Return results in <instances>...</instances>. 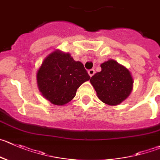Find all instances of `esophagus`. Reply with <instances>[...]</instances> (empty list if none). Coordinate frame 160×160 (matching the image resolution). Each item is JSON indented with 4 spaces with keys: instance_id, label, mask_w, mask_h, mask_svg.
<instances>
[{
    "instance_id": "34e87169",
    "label": "esophagus",
    "mask_w": 160,
    "mask_h": 160,
    "mask_svg": "<svg viewBox=\"0 0 160 160\" xmlns=\"http://www.w3.org/2000/svg\"><path fill=\"white\" fill-rule=\"evenodd\" d=\"M88 74H89V75L90 76V77H92V76L95 74V70L94 69L89 70V71H88Z\"/></svg>"
}]
</instances>
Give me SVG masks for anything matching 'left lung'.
Wrapping results in <instances>:
<instances>
[{
    "label": "left lung",
    "mask_w": 160,
    "mask_h": 160,
    "mask_svg": "<svg viewBox=\"0 0 160 160\" xmlns=\"http://www.w3.org/2000/svg\"><path fill=\"white\" fill-rule=\"evenodd\" d=\"M101 71L90 78L98 98L104 104L118 105L127 100L133 87L131 73L126 67L109 59L100 64Z\"/></svg>",
    "instance_id": "left-lung-1"
}]
</instances>
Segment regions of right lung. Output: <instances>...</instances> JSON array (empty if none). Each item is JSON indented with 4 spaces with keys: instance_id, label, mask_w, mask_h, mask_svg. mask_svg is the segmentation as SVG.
Instances as JSON below:
<instances>
[{
    "instance_id": "1",
    "label": "right lung",
    "mask_w": 160,
    "mask_h": 160,
    "mask_svg": "<svg viewBox=\"0 0 160 160\" xmlns=\"http://www.w3.org/2000/svg\"><path fill=\"white\" fill-rule=\"evenodd\" d=\"M36 77L42 95L58 106L69 103L79 86L90 78L81 62L75 61L69 52L59 49L44 59Z\"/></svg>"
}]
</instances>
